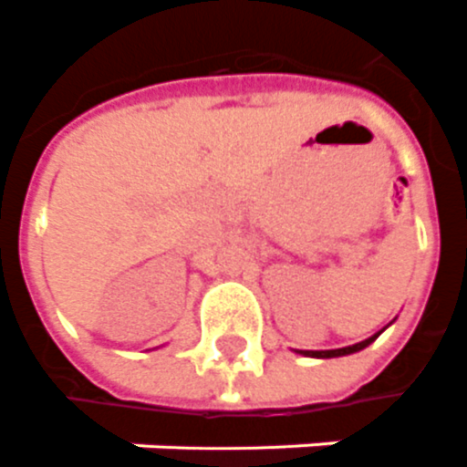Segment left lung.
<instances>
[{"mask_svg":"<svg viewBox=\"0 0 467 467\" xmlns=\"http://www.w3.org/2000/svg\"><path fill=\"white\" fill-rule=\"evenodd\" d=\"M377 337H379V332L372 334V337H367V339H362V342H357V345H352V347H342V349H299V355L317 357V359H329V357L355 355V352H359V349H365V347L372 345Z\"/></svg>","mask_w":467,"mask_h":467,"instance_id":"8db88e82","label":"left lung"}]
</instances>
